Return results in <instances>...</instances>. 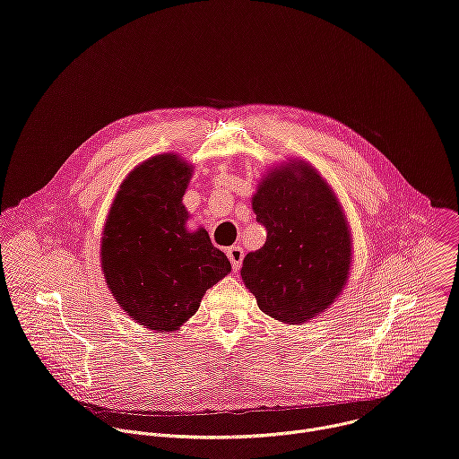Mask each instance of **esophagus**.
Returning a JSON list of instances; mask_svg holds the SVG:
<instances>
[{
    "label": "esophagus",
    "instance_id": "esophagus-1",
    "mask_svg": "<svg viewBox=\"0 0 459 459\" xmlns=\"http://www.w3.org/2000/svg\"><path fill=\"white\" fill-rule=\"evenodd\" d=\"M227 255H229L230 264H232V269H234V271H239V267H241V264H243V255H245L243 248H241V247H230V248L227 250Z\"/></svg>",
    "mask_w": 459,
    "mask_h": 459
}]
</instances>
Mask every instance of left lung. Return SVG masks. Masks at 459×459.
Wrapping results in <instances>:
<instances>
[{
  "mask_svg": "<svg viewBox=\"0 0 459 459\" xmlns=\"http://www.w3.org/2000/svg\"><path fill=\"white\" fill-rule=\"evenodd\" d=\"M265 245L243 259L241 280L267 316L299 325L329 308L347 285L352 238L336 194L292 161L271 169L252 198Z\"/></svg>",
  "mask_w": 459,
  "mask_h": 459,
  "instance_id": "1",
  "label": "left lung"
}]
</instances>
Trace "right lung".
Listing matches in <instances>:
<instances>
[{
  "instance_id": "right-lung-1",
  "label": "right lung",
  "mask_w": 459,
  "mask_h": 459,
  "mask_svg": "<svg viewBox=\"0 0 459 459\" xmlns=\"http://www.w3.org/2000/svg\"><path fill=\"white\" fill-rule=\"evenodd\" d=\"M192 165L158 154L123 179L101 238V271L119 307L151 331L174 333L230 261L205 229L186 230L183 194Z\"/></svg>"
}]
</instances>
